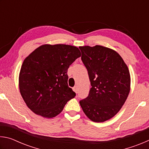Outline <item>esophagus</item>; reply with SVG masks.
I'll return each instance as SVG.
<instances>
[{
    "mask_svg": "<svg viewBox=\"0 0 149 149\" xmlns=\"http://www.w3.org/2000/svg\"><path fill=\"white\" fill-rule=\"evenodd\" d=\"M73 90H74L76 93H78V88H77V86H75L74 88H73Z\"/></svg>",
    "mask_w": 149,
    "mask_h": 149,
    "instance_id": "obj_1",
    "label": "esophagus"
}]
</instances>
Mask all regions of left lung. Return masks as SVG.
Segmentation results:
<instances>
[{
    "mask_svg": "<svg viewBox=\"0 0 149 149\" xmlns=\"http://www.w3.org/2000/svg\"><path fill=\"white\" fill-rule=\"evenodd\" d=\"M91 85L88 97L79 101L88 118L104 122L119 112L130 91L129 69L114 50L95 45L79 47Z\"/></svg>",
    "mask_w": 149,
    "mask_h": 149,
    "instance_id": "1",
    "label": "left lung"
}]
</instances>
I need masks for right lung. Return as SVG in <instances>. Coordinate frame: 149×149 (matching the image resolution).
Here are the masks:
<instances>
[{"mask_svg": "<svg viewBox=\"0 0 149 149\" xmlns=\"http://www.w3.org/2000/svg\"><path fill=\"white\" fill-rule=\"evenodd\" d=\"M81 52L72 45L45 44L24 60L19 74L22 98L35 114L52 118L58 115L75 93L68 85V69Z\"/></svg>", "mask_w": 149, "mask_h": 149, "instance_id": "obj_1", "label": "right lung"}]
</instances>
